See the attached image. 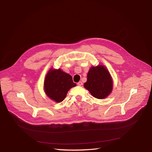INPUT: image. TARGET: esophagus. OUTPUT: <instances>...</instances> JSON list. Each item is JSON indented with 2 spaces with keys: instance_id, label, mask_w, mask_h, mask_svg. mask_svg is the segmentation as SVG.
<instances>
[{
  "instance_id": "34e87169",
  "label": "esophagus",
  "mask_w": 152,
  "mask_h": 152,
  "mask_svg": "<svg viewBox=\"0 0 152 152\" xmlns=\"http://www.w3.org/2000/svg\"><path fill=\"white\" fill-rule=\"evenodd\" d=\"M77 86H82V85H83V83H82L81 81H79V83H77Z\"/></svg>"
}]
</instances>
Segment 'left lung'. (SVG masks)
<instances>
[{
  "label": "left lung",
  "instance_id": "1",
  "mask_svg": "<svg viewBox=\"0 0 152 152\" xmlns=\"http://www.w3.org/2000/svg\"><path fill=\"white\" fill-rule=\"evenodd\" d=\"M84 86L95 98L103 99L112 91V77L104 66H92L88 71L87 82Z\"/></svg>",
  "mask_w": 152,
  "mask_h": 152
}]
</instances>
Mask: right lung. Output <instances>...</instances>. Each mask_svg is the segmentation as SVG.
I'll return each mask as SVG.
<instances>
[{"label": "right lung", "mask_w": 152, "mask_h": 152, "mask_svg": "<svg viewBox=\"0 0 152 152\" xmlns=\"http://www.w3.org/2000/svg\"><path fill=\"white\" fill-rule=\"evenodd\" d=\"M76 86L72 76L60 69H50L46 75L44 83L46 95L57 103L62 102L68 91Z\"/></svg>", "instance_id": "1"}]
</instances>
